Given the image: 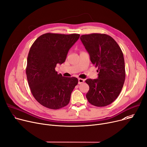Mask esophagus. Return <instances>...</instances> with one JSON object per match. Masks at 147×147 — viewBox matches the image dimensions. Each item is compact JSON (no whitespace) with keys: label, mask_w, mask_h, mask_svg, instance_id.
I'll use <instances>...</instances> for the list:
<instances>
[{"label":"esophagus","mask_w":147,"mask_h":147,"mask_svg":"<svg viewBox=\"0 0 147 147\" xmlns=\"http://www.w3.org/2000/svg\"><path fill=\"white\" fill-rule=\"evenodd\" d=\"M84 82V80L83 79H80V78H79V79H78V83H79V84H82Z\"/></svg>","instance_id":"obj_1"}]
</instances>
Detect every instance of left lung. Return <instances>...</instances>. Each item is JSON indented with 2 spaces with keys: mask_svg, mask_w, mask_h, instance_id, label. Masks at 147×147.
<instances>
[{
  "mask_svg": "<svg viewBox=\"0 0 147 147\" xmlns=\"http://www.w3.org/2000/svg\"><path fill=\"white\" fill-rule=\"evenodd\" d=\"M80 40L90 55L92 63L98 67V79H87L89 86L86 98L90 104L103 107L119 95L125 79L123 54L111 36L104 34L83 35Z\"/></svg>",
  "mask_w": 147,
  "mask_h": 147,
  "instance_id": "obj_1",
  "label": "left lung"
}]
</instances>
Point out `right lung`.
<instances>
[{
    "mask_svg": "<svg viewBox=\"0 0 147 147\" xmlns=\"http://www.w3.org/2000/svg\"><path fill=\"white\" fill-rule=\"evenodd\" d=\"M80 35L46 33L32 45L27 58L26 74L36 100L51 109H58L70 102L71 92L78 83L76 77L58 74L55 68L63 64L70 48Z\"/></svg>",
    "mask_w": 147,
    "mask_h": 147,
    "instance_id": "obj_1",
    "label": "right lung"
}]
</instances>
